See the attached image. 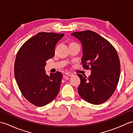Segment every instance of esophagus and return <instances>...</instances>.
Wrapping results in <instances>:
<instances>
[{"label":"esophagus","instance_id":"obj_1","mask_svg":"<svg viewBox=\"0 0 133 133\" xmlns=\"http://www.w3.org/2000/svg\"><path fill=\"white\" fill-rule=\"evenodd\" d=\"M65 74L67 76H70V77H72V76L74 75V74H73L72 73L70 72H65Z\"/></svg>","mask_w":133,"mask_h":133}]
</instances>
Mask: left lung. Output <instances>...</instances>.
<instances>
[{
    "instance_id": "left-lung-1",
    "label": "left lung",
    "mask_w": 133,
    "mask_h": 133,
    "mask_svg": "<svg viewBox=\"0 0 133 133\" xmlns=\"http://www.w3.org/2000/svg\"><path fill=\"white\" fill-rule=\"evenodd\" d=\"M82 45L83 67L91 70L88 78L80 74L78 91L87 102L99 104L107 101L117 88L120 76V62L113 46L97 33L86 30L73 32Z\"/></svg>"
}]
</instances>
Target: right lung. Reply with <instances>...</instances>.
Segmentation results:
<instances>
[{
	"mask_svg": "<svg viewBox=\"0 0 133 133\" xmlns=\"http://www.w3.org/2000/svg\"><path fill=\"white\" fill-rule=\"evenodd\" d=\"M64 34L39 32L20 48L14 64V74L22 94L31 103L38 107L54 99L60 89L62 74L47 75L46 61L55 55L57 42Z\"/></svg>",
	"mask_w": 133,
	"mask_h": 133,
	"instance_id": "1",
	"label": "right lung"
}]
</instances>
